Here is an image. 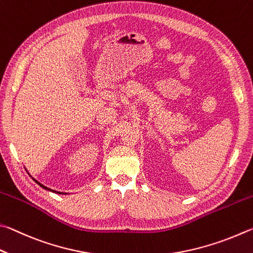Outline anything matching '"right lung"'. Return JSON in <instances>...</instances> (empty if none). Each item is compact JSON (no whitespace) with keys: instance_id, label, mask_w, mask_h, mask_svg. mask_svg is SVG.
Here are the masks:
<instances>
[{"instance_id":"1","label":"right lung","mask_w":253,"mask_h":253,"mask_svg":"<svg viewBox=\"0 0 253 253\" xmlns=\"http://www.w3.org/2000/svg\"><path fill=\"white\" fill-rule=\"evenodd\" d=\"M31 178H32V176H31ZM32 179L35 181V182H37V183L40 185V187L43 188V189H45V190H47V191H51V192H54V193H59V194H66V193H63V192H59V191H55V190H52V189H50V188H47V187H45V185H43L42 183H40L38 180H35L34 178H32Z\"/></svg>"}]
</instances>
